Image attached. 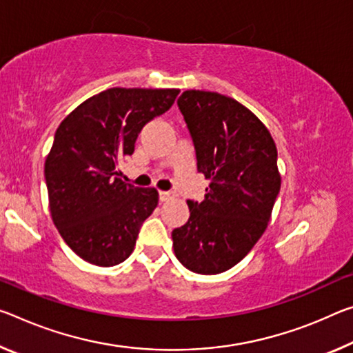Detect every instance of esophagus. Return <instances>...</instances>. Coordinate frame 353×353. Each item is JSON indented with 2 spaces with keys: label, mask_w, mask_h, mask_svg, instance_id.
<instances>
[{
  "label": "esophagus",
  "mask_w": 353,
  "mask_h": 353,
  "mask_svg": "<svg viewBox=\"0 0 353 353\" xmlns=\"http://www.w3.org/2000/svg\"><path fill=\"white\" fill-rule=\"evenodd\" d=\"M174 198V194H172L171 192H160V201H170V199H172Z\"/></svg>",
  "instance_id": "1"
}]
</instances>
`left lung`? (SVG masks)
<instances>
[{"label": "left lung", "mask_w": 353, "mask_h": 353, "mask_svg": "<svg viewBox=\"0 0 353 353\" xmlns=\"http://www.w3.org/2000/svg\"><path fill=\"white\" fill-rule=\"evenodd\" d=\"M179 110L207 181L204 201H187L190 218L172 231L179 262L201 275L239 264L267 229L281 188L276 144L262 121L236 99L182 92Z\"/></svg>", "instance_id": "1"}]
</instances>
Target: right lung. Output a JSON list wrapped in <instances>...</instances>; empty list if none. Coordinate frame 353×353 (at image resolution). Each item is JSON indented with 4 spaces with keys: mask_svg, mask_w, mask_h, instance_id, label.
<instances>
[{
    "mask_svg": "<svg viewBox=\"0 0 353 353\" xmlns=\"http://www.w3.org/2000/svg\"><path fill=\"white\" fill-rule=\"evenodd\" d=\"M179 89L110 88L64 117L46 159L50 214L61 237L99 267L124 262L143 221L159 204L155 188L125 183L119 163L141 128L171 108Z\"/></svg>",
    "mask_w": 353,
    "mask_h": 353,
    "instance_id": "right-lung-1",
    "label": "right lung"
}]
</instances>
